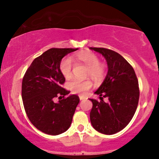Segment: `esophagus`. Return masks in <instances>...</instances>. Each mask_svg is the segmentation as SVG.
Returning a JSON list of instances; mask_svg holds the SVG:
<instances>
[{
    "label": "esophagus",
    "mask_w": 159,
    "mask_h": 159,
    "mask_svg": "<svg viewBox=\"0 0 159 159\" xmlns=\"http://www.w3.org/2000/svg\"><path fill=\"white\" fill-rule=\"evenodd\" d=\"M79 98H80V101H82V100L85 99V97L82 96V95H79Z\"/></svg>",
    "instance_id": "obj_1"
}]
</instances>
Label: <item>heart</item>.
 I'll list each match as a JSON object with an SVG mask.
<instances>
[{
  "label": "heart",
  "instance_id": "obj_1",
  "mask_svg": "<svg viewBox=\"0 0 159 159\" xmlns=\"http://www.w3.org/2000/svg\"><path fill=\"white\" fill-rule=\"evenodd\" d=\"M72 61L82 63L88 66L86 75L90 77L95 82H98L105 77L106 66L103 63L100 62L98 56L92 51H82L71 56L70 58H64L60 61L59 70L66 79H69L72 76ZM92 86V82L89 80L73 79L68 83V87L71 92L80 95H84Z\"/></svg>",
  "mask_w": 159,
  "mask_h": 159
}]
</instances>
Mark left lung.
Returning <instances> with one entry per match:
<instances>
[{"mask_svg": "<svg viewBox=\"0 0 159 159\" xmlns=\"http://www.w3.org/2000/svg\"><path fill=\"white\" fill-rule=\"evenodd\" d=\"M101 53L108 64L107 75L95 93L98 101L90 99L93 108L90 114L93 128L105 134L122 130L133 117L138 105L140 90L134 69L120 54L104 48H90ZM106 97L109 101L104 102Z\"/></svg>", "mask_w": 159, "mask_h": 159, "instance_id": "8db88e82", "label": "left lung"}]
</instances>
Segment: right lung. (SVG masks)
Instances as JSON below:
<instances>
[{"label":"right lung","instance_id":"add662e5","mask_svg":"<svg viewBox=\"0 0 159 159\" xmlns=\"http://www.w3.org/2000/svg\"><path fill=\"white\" fill-rule=\"evenodd\" d=\"M77 49L48 50L34 58L23 77L21 98L25 112L32 125L45 134H61L72 121L80 98L77 95L65 98L70 91L61 87L65 77L59 70V64L65 56ZM57 97L60 101L56 103Z\"/></svg>","mask_w":159,"mask_h":159}]
</instances>
